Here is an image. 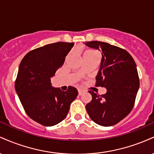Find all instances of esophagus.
<instances>
[{
  "mask_svg": "<svg viewBox=\"0 0 154 154\" xmlns=\"http://www.w3.org/2000/svg\"><path fill=\"white\" fill-rule=\"evenodd\" d=\"M83 93V91L82 90H80V89H78V94L79 95H81Z\"/></svg>",
  "mask_w": 154,
  "mask_h": 154,
  "instance_id": "obj_1",
  "label": "esophagus"
}]
</instances>
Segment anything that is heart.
<instances>
[{
	"mask_svg": "<svg viewBox=\"0 0 154 154\" xmlns=\"http://www.w3.org/2000/svg\"><path fill=\"white\" fill-rule=\"evenodd\" d=\"M99 56L98 53L94 50H88L84 53L83 56Z\"/></svg>",
	"mask_w": 154,
	"mask_h": 154,
	"instance_id": "1",
	"label": "heart"
}]
</instances>
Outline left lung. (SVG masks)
<instances>
[{
    "label": "left lung",
    "mask_w": 154,
    "mask_h": 154,
    "mask_svg": "<svg viewBox=\"0 0 154 154\" xmlns=\"http://www.w3.org/2000/svg\"><path fill=\"white\" fill-rule=\"evenodd\" d=\"M85 45L102 52L95 86L107 91L101 95L89 91L92 100L86 110L94 122L113 126L126 117L135 104L140 86L135 62L128 51L115 45L100 41L86 42Z\"/></svg>",
    "instance_id": "left-lung-1"
}]
</instances>
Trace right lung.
Wrapping results in <instances>:
<instances>
[{
	"label": "right lung",
	"mask_w": 154,
	"mask_h": 154,
	"mask_svg": "<svg viewBox=\"0 0 154 154\" xmlns=\"http://www.w3.org/2000/svg\"><path fill=\"white\" fill-rule=\"evenodd\" d=\"M73 46V43L65 42L45 45L27 53L19 65L16 91L26 114L43 126H54L64 119L78 95L75 88L62 91L53 88L51 82Z\"/></svg>",
	"instance_id": "right-lung-1"
}]
</instances>
